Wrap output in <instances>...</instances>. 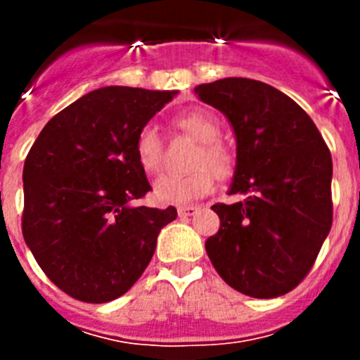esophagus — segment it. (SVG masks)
I'll use <instances>...</instances> for the list:
<instances>
[{
	"label": "esophagus",
	"instance_id": "esophagus-1",
	"mask_svg": "<svg viewBox=\"0 0 360 360\" xmlns=\"http://www.w3.org/2000/svg\"><path fill=\"white\" fill-rule=\"evenodd\" d=\"M200 211V207L196 205H180L178 207V216H195Z\"/></svg>",
	"mask_w": 360,
	"mask_h": 360
}]
</instances>
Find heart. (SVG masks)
<instances>
[{"label":"heart","mask_w":360,"mask_h":360,"mask_svg":"<svg viewBox=\"0 0 360 360\" xmlns=\"http://www.w3.org/2000/svg\"><path fill=\"white\" fill-rule=\"evenodd\" d=\"M178 128L196 139L200 149L193 158V173L165 174L155 182L153 195L160 203H189L207 196L214 189L216 174L227 178L234 171V155L219 142V124L209 111L193 110L174 117ZM136 162L148 174L160 173L164 167V142L153 126H144L135 139Z\"/></svg>","instance_id":"obj_1"}]
</instances>
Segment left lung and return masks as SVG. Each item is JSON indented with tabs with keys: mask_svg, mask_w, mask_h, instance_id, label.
<instances>
[{
	"mask_svg": "<svg viewBox=\"0 0 360 360\" xmlns=\"http://www.w3.org/2000/svg\"><path fill=\"white\" fill-rule=\"evenodd\" d=\"M195 94L231 120L236 173L214 203L219 231L205 250L229 287L279 297L307 278L333 219L332 155L307 111L274 86L243 77L200 84Z\"/></svg>",
	"mask_w": 360,
	"mask_h": 360,
	"instance_id": "8db88e82",
	"label": "left lung"
}]
</instances>
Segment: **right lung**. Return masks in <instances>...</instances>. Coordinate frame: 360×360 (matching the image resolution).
Masks as SVG:
<instances>
[{
	"mask_svg": "<svg viewBox=\"0 0 360 360\" xmlns=\"http://www.w3.org/2000/svg\"><path fill=\"white\" fill-rule=\"evenodd\" d=\"M174 91L106 86L49 120L25 158L21 231L46 278L70 297L108 303L151 262L176 209L131 202L151 191L135 139Z\"/></svg>",
	"mask_w": 360,
	"mask_h": 360,
	"instance_id": "add662e5",
	"label": "right lung"
}]
</instances>
